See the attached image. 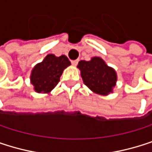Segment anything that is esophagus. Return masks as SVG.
<instances>
[{
  "label": "esophagus",
  "instance_id": "obj_1",
  "mask_svg": "<svg viewBox=\"0 0 152 152\" xmlns=\"http://www.w3.org/2000/svg\"><path fill=\"white\" fill-rule=\"evenodd\" d=\"M71 63H72V65H73V66H77V63H78V60H77V59L72 60V61H71Z\"/></svg>",
  "mask_w": 152,
  "mask_h": 152
}]
</instances>
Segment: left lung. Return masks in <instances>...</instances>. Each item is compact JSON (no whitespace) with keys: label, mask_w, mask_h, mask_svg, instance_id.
Listing matches in <instances>:
<instances>
[{"label":"left lung","mask_w":152,"mask_h":152,"mask_svg":"<svg viewBox=\"0 0 152 152\" xmlns=\"http://www.w3.org/2000/svg\"><path fill=\"white\" fill-rule=\"evenodd\" d=\"M77 67L81 72L84 84L93 93L103 96L113 93L118 75L116 70L109 66L102 58L94 57L89 61L80 60Z\"/></svg>","instance_id":"8db88e82"}]
</instances>
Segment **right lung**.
Here are the masks:
<instances>
[{"mask_svg":"<svg viewBox=\"0 0 152 152\" xmlns=\"http://www.w3.org/2000/svg\"><path fill=\"white\" fill-rule=\"evenodd\" d=\"M70 65L69 59L65 55L57 57L54 54H48L31 71L30 83L33 85L34 92L50 94L58 84L64 69Z\"/></svg>","mask_w":152,"mask_h":152,"instance_id":"obj_1","label":"right lung"}]
</instances>
